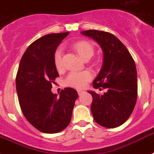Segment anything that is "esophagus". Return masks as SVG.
Returning <instances> with one entry per match:
<instances>
[{"label": "esophagus", "mask_w": 154, "mask_h": 154, "mask_svg": "<svg viewBox=\"0 0 154 154\" xmlns=\"http://www.w3.org/2000/svg\"><path fill=\"white\" fill-rule=\"evenodd\" d=\"M78 94H79V96H81L82 94V93H84V91H82V90H78Z\"/></svg>", "instance_id": "obj_1"}]
</instances>
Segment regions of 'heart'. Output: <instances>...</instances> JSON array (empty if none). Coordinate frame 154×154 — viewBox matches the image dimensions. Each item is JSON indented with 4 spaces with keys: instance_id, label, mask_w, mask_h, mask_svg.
<instances>
[{
    "instance_id": "b5f03b06",
    "label": "heart",
    "mask_w": 154,
    "mask_h": 154,
    "mask_svg": "<svg viewBox=\"0 0 154 154\" xmlns=\"http://www.w3.org/2000/svg\"><path fill=\"white\" fill-rule=\"evenodd\" d=\"M73 47L83 60L87 57L90 58L94 53L93 46L86 40L76 42L73 44ZM54 62L57 69H61L63 67V51L61 47L57 48L54 54ZM91 79L92 74L89 71L71 72L64 79V83L66 86L82 89Z\"/></svg>"
}]
</instances>
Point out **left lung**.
<instances>
[{"mask_svg": "<svg viewBox=\"0 0 154 154\" xmlns=\"http://www.w3.org/2000/svg\"><path fill=\"white\" fill-rule=\"evenodd\" d=\"M81 33L97 41L103 52V66L93 86L107 91L102 95L88 91L93 97V118L103 127L116 128L128 120L136 105V64L125 46L115 35L99 30H86Z\"/></svg>", "mask_w": 154, "mask_h": 154, "instance_id": "1", "label": "left lung"}]
</instances>
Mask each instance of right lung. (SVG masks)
I'll return each mask as SVG.
<instances>
[{
    "mask_svg": "<svg viewBox=\"0 0 154 154\" xmlns=\"http://www.w3.org/2000/svg\"><path fill=\"white\" fill-rule=\"evenodd\" d=\"M69 32L47 34L36 39L26 49L16 75L18 102L30 124L44 133H57L66 128L72 118L78 93L65 88L59 97L51 92L59 77L54 54Z\"/></svg>",
    "mask_w": 154,
    "mask_h": 154,
    "instance_id": "right-lung-1",
    "label": "right lung"
}]
</instances>
